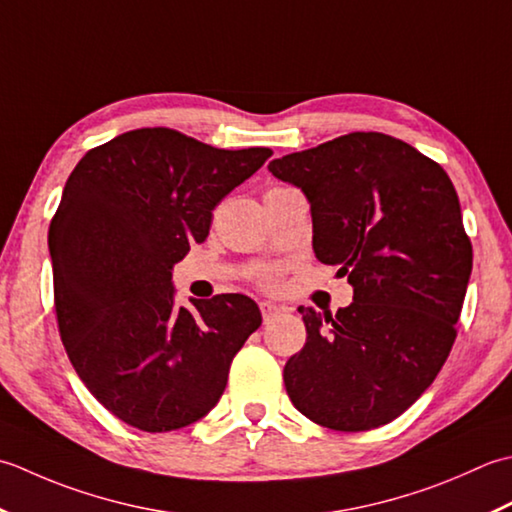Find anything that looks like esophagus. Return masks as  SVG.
I'll return each mask as SVG.
<instances>
[{
    "label": "esophagus",
    "instance_id": "obj_1",
    "mask_svg": "<svg viewBox=\"0 0 512 512\" xmlns=\"http://www.w3.org/2000/svg\"><path fill=\"white\" fill-rule=\"evenodd\" d=\"M280 311H283V309H280L278 305H274V302H269V300L260 302V314H263V320H265V322H269L271 318L278 316Z\"/></svg>",
    "mask_w": 512,
    "mask_h": 512
}]
</instances>
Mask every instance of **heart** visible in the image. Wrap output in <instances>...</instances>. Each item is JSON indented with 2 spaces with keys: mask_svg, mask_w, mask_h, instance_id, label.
Returning a JSON list of instances; mask_svg holds the SVG:
<instances>
[{
  "mask_svg": "<svg viewBox=\"0 0 512 512\" xmlns=\"http://www.w3.org/2000/svg\"><path fill=\"white\" fill-rule=\"evenodd\" d=\"M260 280H263L265 287H274L276 285V274H274V271H265V274L260 276Z\"/></svg>",
  "mask_w": 512,
  "mask_h": 512,
  "instance_id": "heart-1",
  "label": "heart"
}]
</instances>
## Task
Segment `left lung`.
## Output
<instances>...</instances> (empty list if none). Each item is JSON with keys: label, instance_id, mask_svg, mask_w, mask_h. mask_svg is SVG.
Segmentation results:
<instances>
[{"label": "left lung", "instance_id": "8db88e82", "mask_svg": "<svg viewBox=\"0 0 512 512\" xmlns=\"http://www.w3.org/2000/svg\"><path fill=\"white\" fill-rule=\"evenodd\" d=\"M269 172L307 196L316 258L353 287L336 316L298 309L307 342L285 364L287 395L327 429H378L431 387L455 342L473 269L455 187L382 132L287 154Z\"/></svg>", "mask_w": 512, "mask_h": 512}]
</instances>
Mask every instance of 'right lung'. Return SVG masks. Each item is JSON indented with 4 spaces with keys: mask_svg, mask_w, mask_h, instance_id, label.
Returning <instances> with one entry per match:
<instances>
[{
    "mask_svg": "<svg viewBox=\"0 0 512 512\" xmlns=\"http://www.w3.org/2000/svg\"><path fill=\"white\" fill-rule=\"evenodd\" d=\"M269 156L141 128L90 150L68 176L48 232L59 333L88 391L134 429L176 431L210 413L263 322L243 294L176 307L172 269Z\"/></svg>",
    "mask_w": 512,
    "mask_h": 512,
    "instance_id": "right-lung-1",
    "label": "right lung"
}]
</instances>
